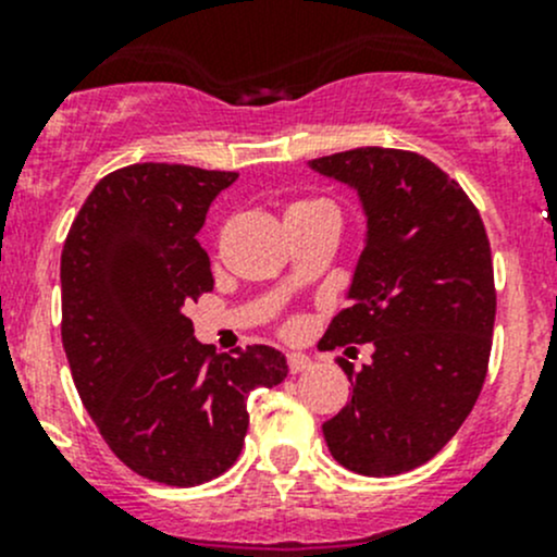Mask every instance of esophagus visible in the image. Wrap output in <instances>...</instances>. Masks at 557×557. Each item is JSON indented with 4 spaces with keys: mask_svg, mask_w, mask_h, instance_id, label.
Listing matches in <instances>:
<instances>
[{
    "mask_svg": "<svg viewBox=\"0 0 557 557\" xmlns=\"http://www.w3.org/2000/svg\"><path fill=\"white\" fill-rule=\"evenodd\" d=\"M310 367H312V361L307 356H301V352H290V356H288V372L290 374L307 372Z\"/></svg>",
    "mask_w": 557,
    "mask_h": 557,
    "instance_id": "obj_1",
    "label": "esophagus"
}]
</instances>
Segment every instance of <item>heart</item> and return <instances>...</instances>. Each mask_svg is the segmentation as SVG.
<instances>
[{"label": "heart", "instance_id": "b5f03b06", "mask_svg": "<svg viewBox=\"0 0 557 557\" xmlns=\"http://www.w3.org/2000/svg\"><path fill=\"white\" fill-rule=\"evenodd\" d=\"M314 205H325V201H310V199H307V201H294V205L288 207V212L290 210H307V207H314Z\"/></svg>", "mask_w": 557, "mask_h": 557}]
</instances>
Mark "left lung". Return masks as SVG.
Listing matches in <instances>:
<instances>
[{
  "label": "left lung",
  "instance_id": "1",
  "mask_svg": "<svg viewBox=\"0 0 557 557\" xmlns=\"http://www.w3.org/2000/svg\"><path fill=\"white\" fill-rule=\"evenodd\" d=\"M310 166L358 190L369 226L352 305L331 320L320 350L350 356L369 342L374 352L363 369L339 358L352 398L323 423L325 445L356 474H404L453 440L485 383L491 243L474 201L425 156L356 148Z\"/></svg>",
  "mask_w": 557,
  "mask_h": 557
}]
</instances>
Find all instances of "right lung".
Wrapping results in <instances>:
<instances>
[{
	"mask_svg": "<svg viewBox=\"0 0 557 557\" xmlns=\"http://www.w3.org/2000/svg\"><path fill=\"white\" fill-rule=\"evenodd\" d=\"M237 177L123 166L88 194L61 250V342L83 407L128 469L174 487L232 469L250 423L247 396L288 374L267 345L215 356L183 312L212 290L196 234Z\"/></svg>",
	"mask_w": 557,
	"mask_h": 557,
	"instance_id": "add662e5",
	"label": "right lung"
}]
</instances>
